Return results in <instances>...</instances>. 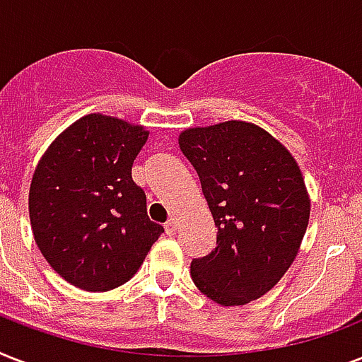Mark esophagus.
<instances>
[{"instance_id":"esophagus-1","label":"esophagus","mask_w":362,"mask_h":362,"mask_svg":"<svg viewBox=\"0 0 362 362\" xmlns=\"http://www.w3.org/2000/svg\"><path fill=\"white\" fill-rule=\"evenodd\" d=\"M176 229H178V226H176V220L175 218H170V220L165 223V233H167L169 237H175Z\"/></svg>"}]
</instances>
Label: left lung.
I'll use <instances>...</instances> for the list:
<instances>
[{
    "instance_id": "obj_1",
    "label": "left lung",
    "mask_w": 362,
    "mask_h": 362,
    "mask_svg": "<svg viewBox=\"0 0 362 362\" xmlns=\"http://www.w3.org/2000/svg\"><path fill=\"white\" fill-rule=\"evenodd\" d=\"M218 227L216 247L192 261L193 284L221 306L263 297L295 261L310 220L297 161L247 122L189 127L178 136Z\"/></svg>"
}]
</instances>
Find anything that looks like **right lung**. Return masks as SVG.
I'll list each match as a JSON object with an SVG mask.
<instances>
[{
    "label": "right lung",
    "mask_w": 362,
    "mask_h": 362,
    "mask_svg": "<svg viewBox=\"0 0 362 362\" xmlns=\"http://www.w3.org/2000/svg\"><path fill=\"white\" fill-rule=\"evenodd\" d=\"M148 131L88 115L48 146L31 178L30 221L48 264L71 286L109 291L135 276L163 227L131 178Z\"/></svg>",
    "instance_id": "obj_1"
}]
</instances>
